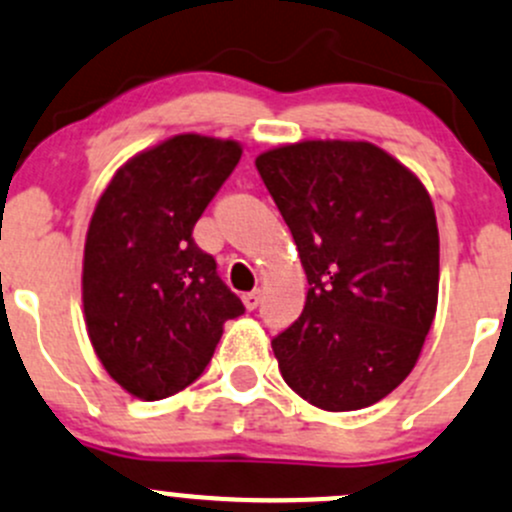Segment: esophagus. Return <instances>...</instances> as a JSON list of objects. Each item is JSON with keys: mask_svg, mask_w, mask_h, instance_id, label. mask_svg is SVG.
Segmentation results:
<instances>
[{"mask_svg": "<svg viewBox=\"0 0 512 512\" xmlns=\"http://www.w3.org/2000/svg\"><path fill=\"white\" fill-rule=\"evenodd\" d=\"M244 305H246V310H256L258 308V303H261V291H251V293H246L244 298Z\"/></svg>", "mask_w": 512, "mask_h": 512, "instance_id": "obj_1", "label": "esophagus"}]
</instances>
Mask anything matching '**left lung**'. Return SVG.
I'll use <instances>...</instances> for the list:
<instances>
[{
	"label": "left lung",
	"instance_id": "1",
	"mask_svg": "<svg viewBox=\"0 0 512 512\" xmlns=\"http://www.w3.org/2000/svg\"><path fill=\"white\" fill-rule=\"evenodd\" d=\"M308 295L271 342L283 379L325 412L372 407L414 370L439 303V226L424 182L367 140H300L256 157Z\"/></svg>",
	"mask_w": 512,
	"mask_h": 512
}]
</instances>
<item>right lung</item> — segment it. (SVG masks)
<instances>
[{
  "label": "right lung",
  "instance_id": "right-lung-1",
  "mask_svg": "<svg viewBox=\"0 0 512 512\" xmlns=\"http://www.w3.org/2000/svg\"><path fill=\"white\" fill-rule=\"evenodd\" d=\"M236 140L182 133L115 170L83 249V318L100 365L142 402L192 384L244 305L192 229L241 160Z\"/></svg>",
  "mask_w": 512,
  "mask_h": 512
}]
</instances>
